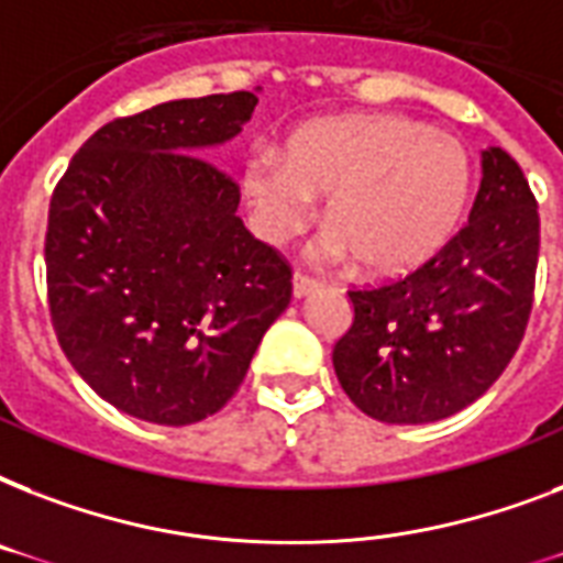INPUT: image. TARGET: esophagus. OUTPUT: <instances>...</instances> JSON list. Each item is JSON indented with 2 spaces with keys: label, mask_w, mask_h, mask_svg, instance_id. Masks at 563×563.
<instances>
[{
  "label": "esophagus",
  "mask_w": 563,
  "mask_h": 563,
  "mask_svg": "<svg viewBox=\"0 0 563 563\" xmlns=\"http://www.w3.org/2000/svg\"><path fill=\"white\" fill-rule=\"evenodd\" d=\"M318 289V280L316 277H309V274L303 272H295V277H291V291H295V298H307L309 291Z\"/></svg>",
  "instance_id": "obj_1"
}]
</instances>
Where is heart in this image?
I'll use <instances>...</instances> for the list:
<instances>
[{"label":"heart","mask_w":563,"mask_h":563,"mask_svg":"<svg viewBox=\"0 0 563 563\" xmlns=\"http://www.w3.org/2000/svg\"><path fill=\"white\" fill-rule=\"evenodd\" d=\"M242 184L263 236L283 242L327 192L330 228L316 254L356 256L371 274L415 268L444 245L471 195V157L455 136L391 113L316 119L283 154H247Z\"/></svg>","instance_id":"1"}]
</instances>
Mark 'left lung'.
Listing matches in <instances>:
<instances>
[{"label": "left lung", "instance_id": "8db88e82", "mask_svg": "<svg viewBox=\"0 0 563 563\" xmlns=\"http://www.w3.org/2000/svg\"><path fill=\"white\" fill-rule=\"evenodd\" d=\"M471 219L391 280L353 286L335 342L344 394L383 423L450 418L497 383L526 335L541 251L538 201L506 148L482 154Z\"/></svg>", "mask_w": 563, "mask_h": 563}]
</instances>
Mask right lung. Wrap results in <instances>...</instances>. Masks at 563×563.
I'll return each mask as SVG.
<instances>
[{
    "label": "right lung",
    "instance_id": "right-lung-1",
    "mask_svg": "<svg viewBox=\"0 0 563 563\" xmlns=\"http://www.w3.org/2000/svg\"><path fill=\"white\" fill-rule=\"evenodd\" d=\"M247 90L101 125L48 201L57 344L101 400L187 427L236 394L291 300V265L236 216L239 184L201 157L242 131Z\"/></svg>",
    "mask_w": 563,
    "mask_h": 563
}]
</instances>
